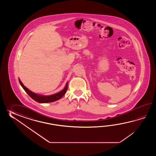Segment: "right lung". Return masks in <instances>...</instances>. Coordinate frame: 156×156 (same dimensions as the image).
<instances>
[{"instance_id": "add662e5", "label": "right lung", "mask_w": 156, "mask_h": 156, "mask_svg": "<svg viewBox=\"0 0 156 156\" xmlns=\"http://www.w3.org/2000/svg\"><path fill=\"white\" fill-rule=\"evenodd\" d=\"M19 81L20 83V85L25 90V91L28 94V95L32 99L35 100L37 102L40 103H51V102H53V101H55L56 100L60 99L65 95V94L66 92L67 87H68V82H67L65 85V87H64V89L60 92L56 93L55 94H53V95H51L44 96V95H38L36 93H33L28 89H27L26 87L22 83L20 79H19Z\"/></svg>"}]
</instances>
